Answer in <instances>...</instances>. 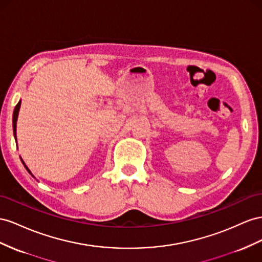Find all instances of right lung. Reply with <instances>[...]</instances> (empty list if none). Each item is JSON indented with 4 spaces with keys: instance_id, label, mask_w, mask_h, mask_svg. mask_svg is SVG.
Listing matches in <instances>:
<instances>
[{
    "instance_id": "right-lung-1",
    "label": "right lung",
    "mask_w": 262,
    "mask_h": 262,
    "mask_svg": "<svg viewBox=\"0 0 262 262\" xmlns=\"http://www.w3.org/2000/svg\"><path fill=\"white\" fill-rule=\"evenodd\" d=\"M19 108H20V100L18 101V103L16 104V107H15V109H14V112H13V132H14V138H15V141H16V122H17V117H18V112H19ZM22 162H23V164H24V166H25V168L27 169V172L30 173L33 178H34V175L32 174V172L30 171V169H28V167L25 165V163H24V161L22 160Z\"/></svg>"
}]
</instances>
